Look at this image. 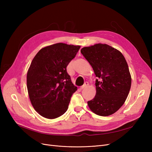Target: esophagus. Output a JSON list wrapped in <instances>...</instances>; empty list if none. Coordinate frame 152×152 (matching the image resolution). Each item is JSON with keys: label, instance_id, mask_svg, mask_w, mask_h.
Segmentation results:
<instances>
[{"label": "esophagus", "instance_id": "obj_1", "mask_svg": "<svg viewBox=\"0 0 152 152\" xmlns=\"http://www.w3.org/2000/svg\"><path fill=\"white\" fill-rule=\"evenodd\" d=\"M89 85V83H88V82H85V83H84V84L83 85V86H81L80 87V89H83L84 88H85V87H86L87 86H88Z\"/></svg>", "mask_w": 152, "mask_h": 152}]
</instances>
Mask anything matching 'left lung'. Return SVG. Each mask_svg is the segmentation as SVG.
Wrapping results in <instances>:
<instances>
[{
    "instance_id": "1",
    "label": "left lung",
    "mask_w": 152,
    "mask_h": 152,
    "mask_svg": "<svg viewBox=\"0 0 152 152\" xmlns=\"http://www.w3.org/2000/svg\"><path fill=\"white\" fill-rule=\"evenodd\" d=\"M80 52L98 77L94 98L87 102L89 108L100 116L113 114L124 104L131 89V76L125 58L105 44L83 48Z\"/></svg>"
}]
</instances>
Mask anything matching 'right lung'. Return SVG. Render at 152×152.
I'll use <instances>...</instances> for the list:
<instances>
[{
  "instance_id": "right-lung-1",
  "label": "right lung",
  "mask_w": 152,
  "mask_h": 152,
  "mask_svg": "<svg viewBox=\"0 0 152 152\" xmlns=\"http://www.w3.org/2000/svg\"><path fill=\"white\" fill-rule=\"evenodd\" d=\"M80 45L57 43L41 49L32 60L26 75L31 103L41 116L53 119L65 113L77 87L66 66Z\"/></svg>"
}]
</instances>
